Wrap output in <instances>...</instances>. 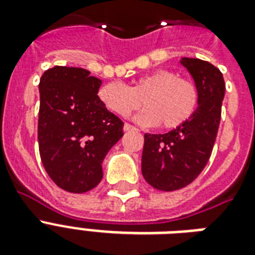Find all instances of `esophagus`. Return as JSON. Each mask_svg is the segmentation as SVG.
<instances>
[{
  "label": "esophagus",
  "instance_id": "34e87169",
  "mask_svg": "<svg viewBox=\"0 0 255 255\" xmlns=\"http://www.w3.org/2000/svg\"><path fill=\"white\" fill-rule=\"evenodd\" d=\"M136 128L133 127V126H131V124L129 123H126L124 124V131L126 132H128V131H135Z\"/></svg>",
  "mask_w": 255,
  "mask_h": 255
}]
</instances>
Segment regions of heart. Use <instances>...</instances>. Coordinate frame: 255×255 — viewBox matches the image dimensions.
Returning <instances> with one entry per match:
<instances>
[{
	"mask_svg": "<svg viewBox=\"0 0 255 255\" xmlns=\"http://www.w3.org/2000/svg\"><path fill=\"white\" fill-rule=\"evenodd\" d=\"M99 100L111 112L127 118L145 106L139 120L148 126L159 124L163 129L181 127L194 115L200 102L197 85L178 78L169 70H155L137 78L131 87L122 83H106L98 91Z\"/></svg>",
	"mask_w": 255,
	"mask_h": 255,
	"instance_id": "obj_1",
	"label": "heart"
}]
</instances>
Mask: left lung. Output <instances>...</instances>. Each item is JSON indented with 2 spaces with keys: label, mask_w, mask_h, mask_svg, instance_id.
<instances>
[{
  "label": "left lung",
  "mask_w": 255,
  "mask_h": 255,
  "mask_svg": "<svg viewBox=\"0 0 255 255\" xmlns=\"http://www.w3.org/2000/svg\"><path fill=\"white\" fill-rule=\"evenodd\" d=\"M200 91L194 115L167 133L144 135L141 172L155 189L172 192L194 181L208 164L217 137L225 82L220 70L197 58H182Z\"/></svg>",
  "instance_id": "obj_1"
}]
</instances>
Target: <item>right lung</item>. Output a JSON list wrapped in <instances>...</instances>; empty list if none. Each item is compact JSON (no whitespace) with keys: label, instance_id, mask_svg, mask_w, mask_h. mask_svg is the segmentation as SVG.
Instances as JSON below:
<instances>
[{"label":"right lung","instance_id":"add662e5","mask_svg":"<svg viewBox=\"0 0 255 255\" xmlns=\"http://www.w3.org/2000/svg\"><path fill=\"white\" fill-rule=\"evenodd\" d=\"M102 81L79 67L55 66L39 81L38 145L46 172L71 193L94 189L102 163L123 133L124 123L104 107Z\"/></svg>","mask_w":255,"mask_h":255}]
</instances>
